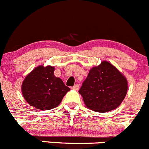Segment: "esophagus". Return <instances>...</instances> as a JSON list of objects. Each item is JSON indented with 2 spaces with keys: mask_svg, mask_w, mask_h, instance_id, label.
Listing matches in <instances>:
<instances>
[{
  "mask_svg": "<svg viewBox=\"0 0 149 149\" xmlns=\"http://www.w3.org/2000/svg\"><path fill=\"white\" fill-rule=\"evenodd\" d=\"M72 89L75 90V91H78V90H79V85H77H77H74V86L72 87Z\"/></svg>",
  "mask_w": 149,
  "mask_h": 149,
  "instance_id": "34e87169",
  "label": "esophagus"
}]
</instances>
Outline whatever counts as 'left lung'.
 <instances>
[{
  "label": "left lung",
  "mask_w": 149,
  "mask_h": 149,
  "mask_svg": "<svg viewBox=\"0 0 149 149\" xmlns=\"http://www.w3.org/2000/svg\"><path fill=\"white\" fill-rule=\"evenodd\" d=\"M127 80L113 64L101 61L90 70L79 93L87 108L96 112L117 109L127 92Z\"/></svg>",
  "instance_id": "obj_1"
}]
</instances>
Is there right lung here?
<instances>
[{"label": "right lung", "instance_id": "add662e5", "mask_svg": "<svg viewBox=\"0 0 149 149\" xmlns=\"http://www.w3.org/2000/svg\"><path fill=\"white\" fill-rule=\"evenodd\" d=\"M52 66L35 67L26 76L22 85L25 101L39 110H50L60 104L64 95L70 91L62 79L54 75Z\"/></svg>", "mask_w": 149, "mask_h": 149}]
</instances>
